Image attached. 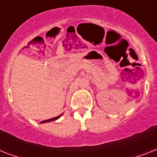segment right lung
<instances>
[{
	"label": "right lung",
	"instance_id": "obj_1",
	"mask_svg": "<svg viewBox=\"0 0 157 157\" xmlns=\"http://www.w3.org/2000/svg\"><path fill=\"white\" fill-rule=\"evenodd\" d=\"M61 116V115H60ZM60 116H59V117H54V118H52V119H49V120H45V121H42L40 122V123H45V122H50L52 121H55V120L59 119V117H60Z\"/></svg>",
	"mask_w": 157,
	"mask_h": 157
}]
</instances>
